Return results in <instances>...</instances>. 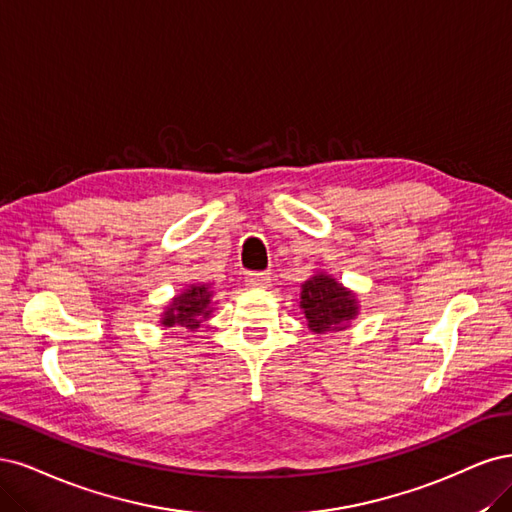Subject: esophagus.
Here are the masks:
<instances>
[{
  "label": "esophagus",
  "mask_w": 512,
  "mask_h": 512,
  "mask_svg": "<svg viewBox=\"0 0 512 512\" xmlns=\"http://www.w3.org/2000/svg\"><path fill=\"white\" fill-rule=\"evenodd\" d=\"M272 283L270 272H251L246 274V285L253 289H268Z\"/></svg>",
  "instance_id": "1"
}]
</instances>
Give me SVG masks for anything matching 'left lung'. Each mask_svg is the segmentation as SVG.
<instances>
[{
	"mask_svg": "<svg viewBox=\"0 0 512 512\" xmlns=\"http://www.w3.org/2000/svg\"><path fill=\"white\" fill-rule=\"evenodd\" d=\"M300 308L312 334L344 332L359 315V298L332 274L319 270L302 283Z\"/></svg>",
	"mask_w": 512,
	"mask_h": 512,
	"instance_id": "1",
	"label": "left lung"
}]
</instances>
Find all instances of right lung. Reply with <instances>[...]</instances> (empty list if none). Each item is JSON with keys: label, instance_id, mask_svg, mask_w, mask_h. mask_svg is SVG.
Returning a JSON list of instances; mask_svg holds the SVG:
<instances>
[{"label": "right lung", "instance_id": "1", "mask_svg": "<svg viewBox=\"0 0 512 512\" xmlns=\"http://www.w3.org/2000/svg\"><path fill=\"white\" fill-rule=\"evenodd\" d=\"M214 312V291L210 283H191L176 293L161 312L163 327H180L195 332Z\"/></svg>", "mask_w": 512, "mask_h": 512}]
</instances>
